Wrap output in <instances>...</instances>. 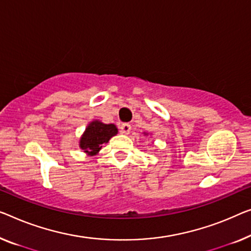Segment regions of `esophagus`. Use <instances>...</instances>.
<instances>
[{
    "label": "esophagus",
    "mask_w": 251,
    "mask_h": 251,
    "mask_svg": "<svg viewBox=\"0 0 251 251\" xmlns=\"http://www.w3.org/2000/svg\"><path fill=\"white\" fill-rule=\"evenodd\" d=\"M130 128H132V126H130L129 124H127V123H124V124L121 125V132L123 134H125V135H127V134H129Z\"/></svg>",
    "instance_id": "obj_1"
}]
</instances>
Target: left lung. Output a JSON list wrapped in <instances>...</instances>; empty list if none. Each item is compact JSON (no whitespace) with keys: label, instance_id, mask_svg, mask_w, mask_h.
Masks as SVG:
<instances>
[{"label":"left lung","instance_id":"obj_1","mask_svg":"<svg viewBox=\"0 0 251 251\" xmlns=\"http://www.w3.org/2000/svg\"><path fill=\"white\" fill-rule=\"evenodd\" d=\"M145 135H147V134H145Z\"/></svg>","mask_w":251,"mask_h":251}]
</instances>
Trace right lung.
Wrapping results in <instances>:
<instances>
[{"label":"right lung","instance_id":"obj_1","mask_svg":"<svg viewBox=\"0 0 251 251\" xmlns=\"http://www.w3.org/2000/svg\"><path fill=\"white\" fill-rule=\"evenodd\" d=\"M118 133L114 124H103L100 121H93L85 128L80 138V148L88 155H96L101 149V144L108 143Z\"/></svg>","mask_w":251,"mask_h":251}]
</instances>
